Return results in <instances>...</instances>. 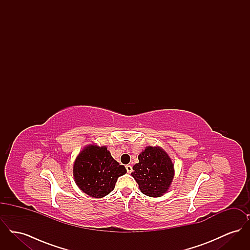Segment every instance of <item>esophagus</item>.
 Segmentation results:
<instances>
[{
	"label": "esophagus",
	"mask_w": 250,
	"mask_h": 250,
	"mask_svg": "<svg viewBox=\"0 0 250 250\" xmlns=\"http://www.w3.org/2000/svg\"><path fill=\"white\" fill-rule=\"evenodd\" d=\"M125 168H126V170H127V172H128V173H131V172H132V166H131V165H126V166H125Z\"/></svg>",
	"instance_id": "obj_1"
}]
</instances>
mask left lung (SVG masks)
<instances>
[{
  "label": "left lung",
  "mask_w": 250,
  "mask_h": 250,
  "mask_svg": "<svg viewBox=\"0 0 250 250\" xmlns=\"http://www.w3.org/2000/svg\"><path fill=\"white\" fill-rule=\"evenodd\" d=\"M138 158L131 175L141 192L153 198L166 194L174 177V163L168 154L159 146H147Z\"/></svg>",
  "instance_id": "1"
}]
</instances>
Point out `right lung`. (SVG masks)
Segmentation results:
<instances>
[{
  "label": "right lung",
  "instance_id": "obj_1",
  "mask_svg": "<svg viewBox=\"0 0 250 250\" xmlns=\"http://www.w3.org/2000/svg\"><path fill=\"white\" fill-rule=\"evenodd\" d=\"M126 173L125 167L111 156L107 146L88 144L77 155L73 176L78 188L93 198H103L114 189L120 176Z\"/></svg>",
  "mask_w": 250,
  "mask_h": 250
}]
</instances>
